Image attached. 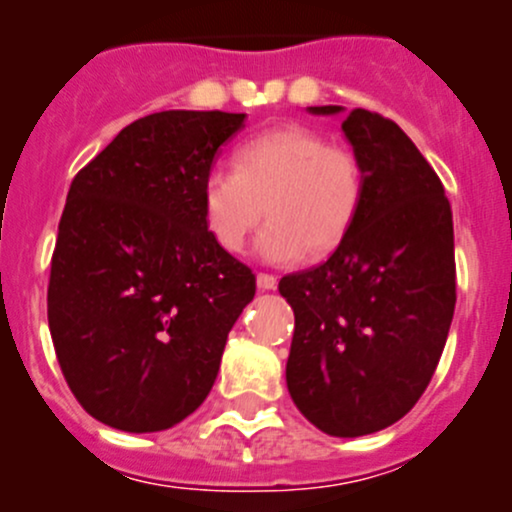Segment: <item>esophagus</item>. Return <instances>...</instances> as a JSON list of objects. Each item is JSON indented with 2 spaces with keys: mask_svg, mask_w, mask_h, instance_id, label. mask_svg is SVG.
Instances as JSON below:
<instances>
[{
  "mask_svg": "<svg viewBox=\"0 0 512 512\" xmlns=\"http://www.w3.org/2000/svg\"><path fill=\"white\" fill-rule=\"evenodd\" d=\"M275 285H277L275 275H267V272H260V275H257V287L260 289H275Z\"/></svg>",
  "mask_w": 512,
  "mask_h": 512,
  "instance_id": "esophagus-1",
  "label": "esophagus"
}]
</instances>
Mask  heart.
I'll return each instance as SVG.
<instances>
[{
  "label": "heart",
  "instance_id": "b5f03b06",
  "mask_svg": "<svg viewBox=\"0 0 512 512\" xmlns=\"http://www.w3.org/2000/svg\"><path fill=\"white\" fill-rule=\"evenodd\" d=\"M364 165L352 148L334 146L299 123L270 128L235 151V170L203 178L200 205L210 237L237 252L267 210L255 240L257 257L292 265L327 255L352 230L364 203Z\"/></svg>",
  "mask_w": 512,
  "mask_h": 512
}]
</instances>
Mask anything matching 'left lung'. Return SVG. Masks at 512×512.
Listing matches in <instances>:
<instances>
[{
    "instance_id": "8db88e82",
    "label": "left lung",
    "mask_w": 512,
    "mask_h": 512,
    "mask_svg": "<svg viewBox=\"0 0 512 512\" xmlns=\"http://www.w3.org/2000/svg\"><path fill=\"white\" fill-rule=\"evenodd\" d=\"M342 131L364 165V203L332 257L282 277L280 294L294 312V406L319 431L356 438L399 421L426 391L451 329L456 260L451 203L414 141L364 108Z\"/></svg>"
}]
</instances>
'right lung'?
<instances>
[{
	"label": "right lung",
	"mask_w": 512,
	"mask_h": 512,
	"mask_svg": "<svg viewBox=\"0 0 512 512\" xmlns=\"http://www.w3.org/2000/svg\"><path fill=\"white\" fill-rule=\"evenodd\" d=\"M245 113L160 111L76 173L49 277L64 379L96 421L165 431L210 394L255 275L210 237L200 188Z\"/></svg>",
	"instance_id": "obj_1"
}]
</instances>
